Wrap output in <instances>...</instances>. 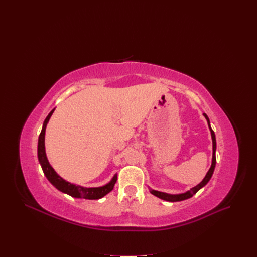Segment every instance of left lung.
<instances>
[{"instance_id":"1","label":"left lung","mask_w":257,"mask_h":257,"mask_svg":"<svg viewBox=\"0 0 257 257\" xmlns=\"http://www.w3.org/2000/svg\"><path fill=\"white\" fill-rule=\"evenodd\" d=\"M203 116L205 117L206 121H207V124H208V128L210 130V134H211V139H212V160H211V166L208 170V172L206 173L205 177L203 178V180L199 183L198 185H196L195 187L191 188L190 190L186 191L185 193H180V194H169V193H165V192H161V191H157V190H153V189H150L151 193L154 194L155 196L163 199V200H166V201H170V202H176V201H182V200H185V199H188L190 197H192L194 194H196V192L198 190H200L202 187H204L208 181L210 180L212 174H213V171H214V168H215V163H216V159H215V151H216V141H215V135H214V132L213 130L211 129L210 127V122H209V119L208 117L206 116V114H203Z\"/></svg>"}]
</instances>
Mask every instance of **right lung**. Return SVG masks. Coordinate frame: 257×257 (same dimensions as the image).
<instances>
[{"label": "right lung", "instance_id": "right-lung-1", "mask_svg": "<svg viewBox=\"0 0 257 257\" xmlns=\"http://www.w3.org/2000/svg\"><path fill=\"white\" fill-rule=\"evenodd\" d=\"M55 108H53L51 113L46 118L42 132L39 137V143H38V158L39 162L42 166V169L44 171V174L46 175L47 179L52 183L58 190H60L63 193H66L72 197L75 198H84V199H99L106 195L107 193L111 192L117 182V174L114 175L112 180L105 185L100 187H83L80 185L72 184V183L64 180L62 177H60L57 172L54 170V168L51 166V164L48 161L47 155H46V148H45V134H46V128L49 123L50 118L52 117Z\"/></svg>", "mask_w": 257, "mask_h": 257}]
</instances>
